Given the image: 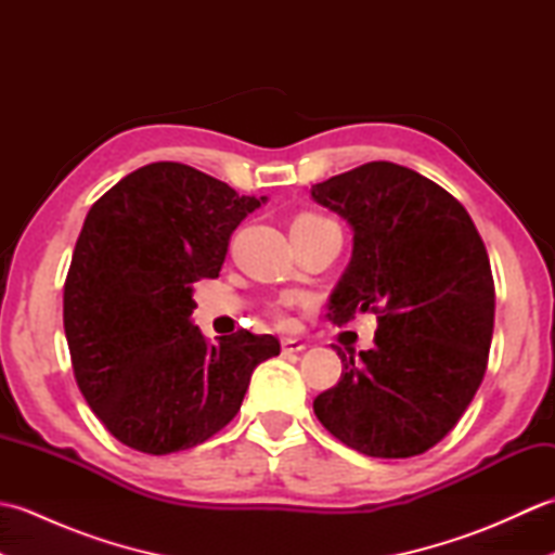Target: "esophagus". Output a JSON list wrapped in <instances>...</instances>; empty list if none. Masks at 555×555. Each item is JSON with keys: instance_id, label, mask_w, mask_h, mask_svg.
<instances>
[{"instance_id": "1", "label": "esophagus", "mask_w": 555, "mask_h": 555, "mask_svg": "<svg viewBox=\"0 0 555 555\" xmlns=\"http://www.w3.org/2000/svg\"><path fill=\"white\" fill-rule=\"evenodd\" d=\"M302 350H305V344H300L296 338L281 340V352H284V356H296V352H302Z\"/></svg>"}]
</instances>
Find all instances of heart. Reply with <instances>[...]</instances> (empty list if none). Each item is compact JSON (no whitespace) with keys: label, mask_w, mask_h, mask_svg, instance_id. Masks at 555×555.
<instances>
[{"label":"heart","mask_w":555,"mask_h":555,"mask_svg":"<svg viewBox=\"0 0 555 555\" xmlns=\"http://www.w3.org/2000/svg\"><path fill=\"white\" fill-rule=\"evenodd\" d=\"M324 217H317V215H300L293 223H305V221H322Z\"/></svg>","instance_id":"1"}]
</instances>
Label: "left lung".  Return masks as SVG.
<instances>
[{
    "instance_id": "8db88e82",
    "label": "left lung",
    "mask_w": 555,
    "mask_h": 555,
    "mask_svg": "<svg viewBox=\"0 0 555 555\" xmlns=\"http://www.w3.org/2000/svg\"><path fill=\"white\" fill-rule=\"evenodd\" d=\"M352 227V259L328 300L338 326L376 314L374 348L338 356L340 382L314 398L338 441L372 457L439 443L485 379L496 291L467 209L393 162H370L312 185Z\"/></svg>"
}]
</instances>
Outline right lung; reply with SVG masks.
<instances>
[{"mask_svg":"<svg viewBox=\"0 0 555 555\" xmlns=\"http://www.w3.org/2000/svg\"><path fill=\"white\" fill-rule=\"evenodd\" d=\"M264 203L179 162L124 176L90 207L64 284L76 384L107 431L140 453L205 443L238 415L279 340L238 328L209 344L193 284L219 276L235 227Z\"/></svg>","mask_w":555,"mask_h":555,"instance_id":"add662e5","label":"right lung"}]
</instances>
